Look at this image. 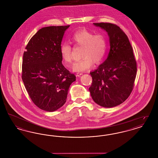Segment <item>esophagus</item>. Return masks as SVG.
Returning a JSON list of instances; mask_svg holds the SVG:
<instances>
[{"mask_svg":"<svg viewBox=\"0 0 158 158\" xmlns=\"http://www.w3.org/2000/svg\"><path fill=\"white\" fill-rule=\"evenodd\" d=\"M83 73H76V76H77V77H80L82 75Z\"/></svg>","mask_w":158,"mask_h":158,"instance_id":"1","label":"esophagus"}]
</instances>
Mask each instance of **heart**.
<instances>
[{
	"instance_id": "obj_1",
	"label": "heart",
	"mask_w": 158,
	"mask_h": 158,
	"mask_svg": "<svg viewBox=\"0 0 158 158\" xmlns=\"http://www.w3.org/2000/svg\"><path fill=\"white\" fill-rule=\"evenodd\" d=\"M71 40L76 45L83 47L82 59L76 61L73 66L75 72H82L89 69L94 64H101L105 59L107 51V41L102 34H97L87 30H81L72 35ZM60 54L66 65L73 60L72 48L68 43H62Z\"/></svg>"
}]
</instances>
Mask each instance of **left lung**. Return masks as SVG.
Returning a JSON list of instances; mask_svg holds the SVG:
<instances>
[{
    "mask_svg": "<svg viewBox=\"0 0 158 158\" xmlns=\"http://www.w3.org/2000/svg\"><path fill=\"white\" fill-rule=\"evenodd\" d=\"M108 33L110 50L105 61L90 72L92 85L89 88L95 102L111 108L120 105L133 89L137 64L127 36L120 28L111 23H94Z\"/></svg>",
    "mask_w": 158,
    "mask_h": 158,
    "instance_id": "obj_1",
    "label": "left lung"
}]
</instances>
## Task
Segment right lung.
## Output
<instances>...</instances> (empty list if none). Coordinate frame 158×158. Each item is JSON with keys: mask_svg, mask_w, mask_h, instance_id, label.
Segmentation results:
<instances>
[{"mask_svg": "<svg viewBox=\"0 0 158 158\" xmlns=\"http://www.w3.org/2000/svg\"><path fill=\"white\" fill-rule=\"evenodd\" d=\"M70 25L44 27L31 38L23 55L22 79L34 104L53 112L66 101L74 74L62 64L60 47Z\"/></svg>", "mask_w": 158, "mask_h": 158, "instance_id": "obj_1", "label": "right lung"}]
</instances>
